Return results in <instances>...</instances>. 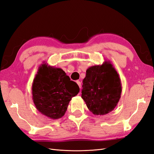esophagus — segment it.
<instances>
[{
  "instance_id": "1",
  "label": "esophagus",
  "mask_w": 154,
  "mask_h": 154,
  "mask_svg": "<svg viewBox=\"0 0 154 154\" xmlns=\"http://www.w3.org/2000/svg\"><path fill=\"white\" fill-rule=\"evenodd\" d=\"M76 83L78 84V85L79 86V87L81 88V82L80 81H76Z\"/></svg>"
}]
</instances>
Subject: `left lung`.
<instances>
[{"instance_id":"1","label":"left lung","mask_w":154,"mask_h":154,"mask_svg":"<svg viewBox=\"0 0 154 154\" xmlns=\"http://www.w3.org/2000/svg\"><path fill=\"white\" fill-rule=\"evenodd\" d=\"M83 82L82 97L93 114L105 115L115 109L122 86L119 74L110 61L88 67Z\"/></svg>"}]
</instances>
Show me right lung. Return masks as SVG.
<instances>
[{"mask_svg": "<svg viewBox=\"0 0 154 154\" xmlns=\"http://www.w3.org/2000/svg\"><path fill=\"white\" fill-rule=\"evenodd\" d=\"M80 88L62 69L43 62L32 84V98L36 109L49 118L58 119L64 116L72 97Z\"/></svg>", "mask_w": 154, "mask_h": 154, "instance_id": "1", "label": "right lung"}]
</instances>
